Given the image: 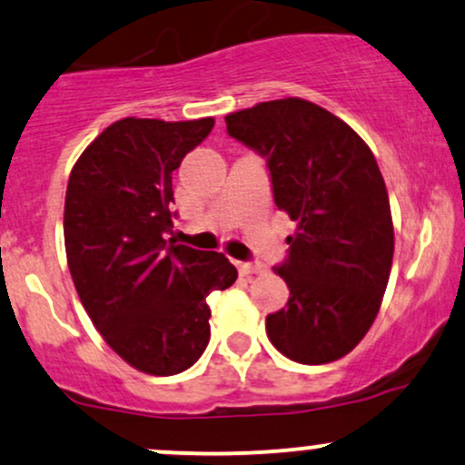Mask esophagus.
I'll return each instance as SVG.
<instances>
[{
    "instance_id": "34e87169",
    "label": "esophagus",
    "mask_w": 465,
    "mask_h": 465,
    "mask_svg": "<svg viewBox=\"0 0 465 465\" xmlns=\"http://www.w3.org/2000/svg\"><path fill=\"white\" fill-rule=\"evenodd\" d=\"M236 267L242 275H252V273H262L264 272V264H260V262H236Z\"/></svg>"
}]
</instances>
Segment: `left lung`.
<instances>
[{
  "label": "left lung",
  "instance_id": "obj_1",
  "mask_svg": "<svg viewBox=\"0 0 465 465\" xmlns=\"http://www.w3.org/2000/svg\"><path fill=\"white\" fill-rule=\"evenodd\" d=\"M227 134L267 158L273 201L298 223L273 269L287 307L267 315L272 344L298 364H329L369 333L389 284L395 233L373 152L311 101H264L224 116Z\"/></svg>",
  "mask_w": 465,
  "mask_h": 465
}]
</instances>
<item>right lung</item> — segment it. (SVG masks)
Here are the masks:
<instances>
[{
    "label": "right lung",
    "mask_w": 465,
    "mask_h": 465,
    "mask_svg": "<svg viewBox=\"0 0 465 465\" xmlns=\"http://www.w3.org/2000/svg\"><path fill=\"white\" fill-rule=\"evenodd\" d=\"M212 127V116H127L70 172L64 238L76 293L110 349L147 375L190 369L209 341L207 295L238 278L223 253L165 241L172 172Z\"/></svg>",
    "instance_id": "1"
}]
</instances>
